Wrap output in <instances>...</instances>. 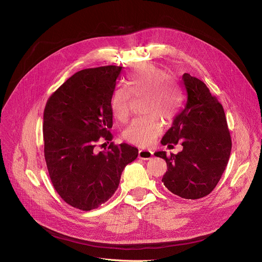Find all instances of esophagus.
<instances>
[{"label":"esophagus","instance_id":"34e87169","mask_svg":"<svg viewBox=\"0 0 262 262\" xmlns=\"http://www.w3.org/2000/svg\"><path fill=\"white\" fill-rule=\"evenodd\" d=\"M139 158L143 160H148L153 157V152L149 149H139Z\"/></svg>","mask_w":262,"mask_h":262}]
</instances>
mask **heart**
Instances as JSON below:
<instances>
[{
  "mask_svg": "<svg viewBox=\"0 0 262 262\" xmlns=\"http://www.w3.org/2000/svg\"><path fill=\"white\" fill-rule=\"evenodd\" d=\"M167 72L153 63L136 66L128 75V90L118 87L110 99V107L114 117L119 121H125L129 114L132 96L144 95L145 113L152 114L142 118H136L124 132L125 138L141 146L152 144L163 129V124L158 113L170 120L176 114L178 98L175 90L166 80Z\"/></svg>",
  "mask_w": 262,
  "mask_h": 262,
  "instance_id": "heart-1",
  "label": "heart"
}]
</instances>
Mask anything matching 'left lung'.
<instances>
[{
    "label": "left lung",
    "mask_w": 262,
    "mask_h": 262,
    "mask_svg": "<svg viewBox=\"0 0 262 262\" xmlns=\"http://www.w3.org/2000/svg\"><path fill=\"white\" fill-rule=\"evenodd\" d=\"M186 101L161 139L170 148L181 142L183 150L154 155L166 160L162 183L172 193L186 200L208 195L217 185L230 156L231 139L223 106L204 82L183 75Z\"/></svg>",
    "instance_id": "8db88e82"
}]
</instances>
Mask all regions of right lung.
I'll return each instance as SVG.
<instances>
[{
	"mask_svg": "<svg viewBox=\"0 0 262 262\" xmlns=\"http://www.w3.org/2000/svg\"><path fill=\"white\" fill-rule=\"evenodd\" d=\"M122 70L105 66L78 71L50 96L45 108L51 182L67 204L80 210L98 208L112 198L124 168L138 157V148L126 143L110 142L105 150L96 149L101 139H113L110 99Z\"/></svg>",
	"mask_w": 262,
	"mask_h": 262,
	"instance_id": "obj_1",
	"label": "right lung"
}]
</instances>
